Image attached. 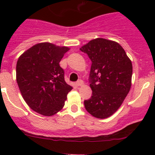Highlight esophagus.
<instances>
[{"mask_svg": "<svg viewBox=\"0 0 155 155\" xmlns=\"http://www.w3.org/2000/svg\"><path fill=\"white\" fill-rule=\"evenodd\" d=\"M76 84L77 86H82V85H84V82H83V81L79 80L78 81H77Z\"/></svg>", "mask_w": 155, "mask_h": 155, "instance_id": "1", "label": "esophagus"}]
</instances>
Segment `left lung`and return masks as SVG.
Listing matches in <instances>:
<instances>
[{
	"label": "left lung",
	"instance_id": "8db88e82",
	"mask_svg": "<svg viewBox=\"0 0 155 155\" xmlns=\"http://www.w3.org/2000/svg\"><path fill=\"white\" fill-rule=\"evenodd\" d=\"M80 50L91 61V98L84 102L86 110L98 119L114 114L131 87L133 66L118 42L97 38L82 46Z\"/></svg>",
	"mask_w": 155,
	"mask_h": 155
}]
</instances>
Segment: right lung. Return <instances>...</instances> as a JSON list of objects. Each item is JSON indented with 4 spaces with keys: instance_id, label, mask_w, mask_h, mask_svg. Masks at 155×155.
I'll return each mask as SVG.
<instances>
[{
    "instance_id": "right-lung-1",
    "label": "right lung",
    "mask_w": 155,
    "mask_h": 155,
    "mask_svg": "<svg viewBox=\"0 0 155 155\" xmlns=\"http://www.w3.org/2000/svg\"><path fill=\"white\" fill-rule=\"evenodd\" d=\"M70 48L50 42L31 46L19 57L16 81L22 98L36 113L52 116L63 109L72 90L64 81L60 62Z\"/></svg>"
}]
</instances>
